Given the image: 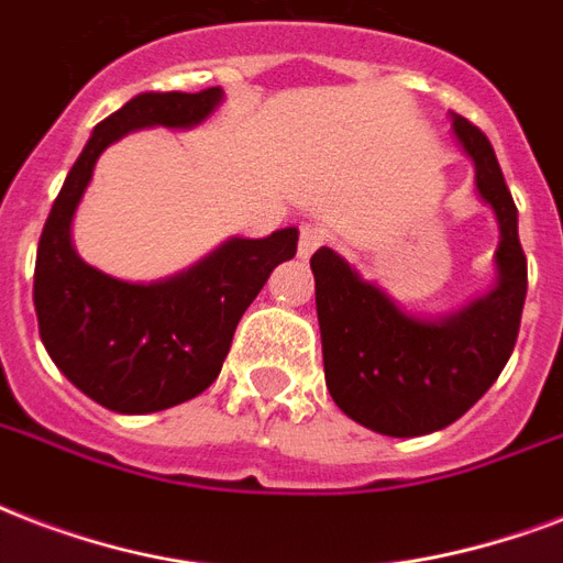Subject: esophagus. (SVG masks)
<instances>
[{
	"mask_svg": "<svg viewBox=\"0 0 563 563\" xmlns=\"http://www.w3.org/2000/svg\"><path fill=\"white\" fill-rule=\"evenodd\" d=\"M325 241H329V232H325L322 225H317V222H305L302 232H299V255H302V258H311L313 252L320 250Z\"/></svg>",
	"mask_w": 563,
	"mask_h": 563,
	"instance_id": "esophagus-1",
	"label": "esophagus"
}]
</instances>
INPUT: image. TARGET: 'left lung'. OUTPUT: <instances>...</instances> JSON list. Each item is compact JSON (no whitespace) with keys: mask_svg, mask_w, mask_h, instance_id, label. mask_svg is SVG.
<instances>
[{"mask_svg":"<svg viewBox=\"0 0 563 563\" xmlns=\"http://www.w3.org/2000/svg\"><path fill=\"white\" fill-rule=\"evenodd\" d=\"M461 150L476 167V190L496 213V287L440 320L405 313L329 246L313 252L322 367L346 417L387 438L446 429L487 394L508 364L526 302V255L517 205L485 134L452 114Z\"/></svg>","mask_w":563,"mask_h":563,"instance_id":"left-lung-1","label":"left lung"}]
</instances>
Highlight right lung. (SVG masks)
Segmentation results:
<instances>
[{
    "instance_id": "obj_1",
    "label": "right lung",
    "mask_w": 563,
    "mask_h": 563,
    "mask_svg": "<svg viewBox=\"0 0 563 563\" xmlns=\"http://www.w3.org/2000/svg\"><path fill=\"white\" fill-rule=\"evenodd\" d=\"M222 102L199 93H141L104 117L67 173L34 264V311L55 367L85 396L117 413H152L211 387L234 329L269 273L296 255L299 232L232 238L185 273L134 285L90 267L73 246V217L99 155L134 129H194Z\"/></svg>"
}]
</instances>
